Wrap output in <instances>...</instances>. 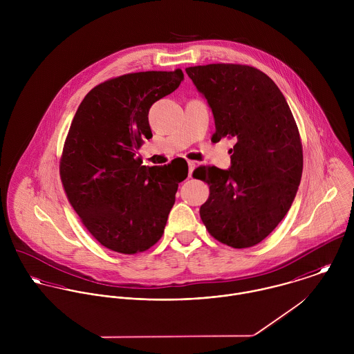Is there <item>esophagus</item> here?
Here are the masks:
<instances>
[{
  "label": "esophagus",
  "mask_w": 354,
  "mask_h": 354,
  "mask_svg": "<svg viewBox=\"0 0 354 354\" xmlns=\"http://www.w3.org/2000/svg\"><path fill=\"white\" fill-rule=\"evenodd\" d=\"M188 167H189V177H191L192 173H194V170H195V167H196V162L188 160Z\"/></svg>",
  "instance_id": "34e87169"
}]
</instances>
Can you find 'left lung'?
Returning a JSON list of instances; mask_svg holds the SVG:
<instances>
[{
    "label": "left lung",
    "mask_w": 354,
    "mask_h": 354,
    "mask_svg": "<svg viewBox=\"0 0 354 354\" xmlns=\"http://www.w3.org/2000/svg\"><path fill=\"white\" fill-rule=\"evenodd\" d=\"M185 71L212 110L211 140H236L230 169L194 171L209 185L201 218L219 243L250 248L278 226L296 198L303 174L297 124L277 84L253 66L208 64Z\"/></svg>",
    "instance_id": "1"
}]
</instances>
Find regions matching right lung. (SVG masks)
Returning <instances> with one entry per match:
<instances>
[{"mask_svg": "<svg viewBox=\"0 0 354 354\" xmlns=\"http://www.w3.org/2000/svg\"><path fill=\"white\" fill-rule=\"evenodd\" d=\"M181 69L122 75L94 87L80 103L59 160L66 198L103 247L124 254L159 241L188 165L142 166L151 139L149 110L183 82Z\"/></svg>", "mask_w": 354, "mask_h": 354, "instance_id": "add662e5", "label": "right lung"}]
</instances>
